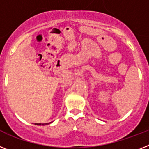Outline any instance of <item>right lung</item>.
I'll return each instance as SVG.
<instances>
[{"label":"right lung","instance_id":"add662e5","mask_svg":"<svg viewBox=\"0 0 149 149\" xmlns=\"http://www.w3.org/2000/svg\"><path fill=\"white\" fill-rule=\"evenodd\" d=\"M50 123H51V122H50ZM50 123H46V124H36V125H49V124H50Z\"/></svg>","mask_w":149,"mask_h":149}]
</instances>
